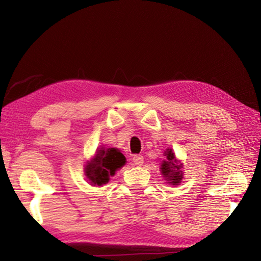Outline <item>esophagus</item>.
Returning a JSON list of instances; mask_svg holds the SVG:
<instances>
[{"label":"esophagus","mask_w":261,"mask_h":261,"mask_svg":"<svg viewBox=\"0 0 261 261\" xmlns=\"http://www.w3.org/2000/svg\"><path fill=\"white\" fill-rule=\"evenodd\" d=\"M132 162H134L135 166H141L144 163V158L141 155H135L132 158Z\"/></svg>","instance_id":"34e87169"}]
</instances>
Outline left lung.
<instances>
[{
	"label": "left lung",
	"mask_w": 261,
	"mask_h": 261,
	"mask_svg": "<svg viewBox=\"0 0 261 261\" xmlns=\"http://www.w3.org/2000/svg\"><path fill=\"white\" fill-rule=\"evenodd\" d=\"M166 160H163L161 163V174L163 177L168 180V183L171 185H178L180 180L183 179V173H182V165L176 160V156L171 148H168L165 152Z\"/></svg>",
	"instance_id": "8db88e82"
}]
</instances>
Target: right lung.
<instances>
[{"label":"right lung","instance_id":"1","mask_svg":"<svg viewBox=\"0 0 261 261\" xmlns=\"http://www.w3.org/2000/svg\"><path fill=\"white\" fill-rule=\"evenodd\" d=\"M126 159L117 148H101L91 161H87L85 175L92 185L101 187L108 183L110 176L125 165Z\"/></svg>","mask_w":261,"mask_h":261}]
</instances>
